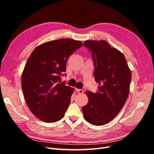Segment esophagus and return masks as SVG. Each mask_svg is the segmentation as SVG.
<instances>
[{"label":"esophagus","mask_w":154,"mask_h":154,"mask_svg":"<svg viewBox=\"0 0 154 154\" xmlns=\"http://www.w3.org/2000/svg\"><path fill=\"white\" fill-rule=\"evenodd\" d=\"M76 91L79 93V94H83V92H84V91L83 89H78V88H76Z\"/></svg>","instance_id":"34e87169"}]
</instances>
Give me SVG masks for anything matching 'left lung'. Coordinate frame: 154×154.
I'll list each match as a JSON object with an SVG mask.
<instances>
[{
    "label": "left lung",
    "mask_w": 154,
    "mask_h": 154,
    "mask_svg": "<svg viewBox=\"0 0 154 154\" xmlns=\"http://www.w3.org/2000/svg\"><path fill=\"white\" fill-rule=\"evenodd\" d=\"M95 66L94 76L99 83L96 93L86 91L88 103L82 106L84 118L101 126L111 122L122 109L128 98L131 71L123 54L105 40H87Z\"/></svg>",
    "instance_id": "left-lung-1"
}]
</instances>
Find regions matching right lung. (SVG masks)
<instances>
[{
  "label": "right lung",
  "instance_id": "obj_1",
  "mask_svg": "<svg viewBox=\"0 0 154 154\" xmlns=\"http://www.w3.org/2000/svg\"><path fill=\"white\" fill-rule=\"evenodd\" d=\"M82 45L79 40L58 39L38 45L29 56L21 85L27 106L39 119L54 123L64 116L74 88L60 83V76L70 56Z\"/></svg>",
  "mask_w": 154,
  "mask_h": 154
}]
</instances>
